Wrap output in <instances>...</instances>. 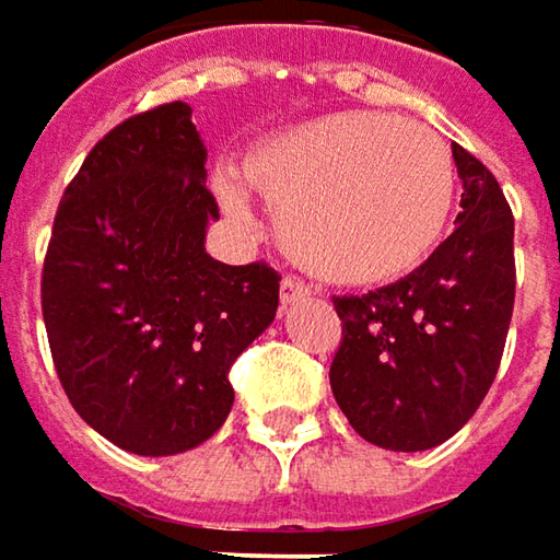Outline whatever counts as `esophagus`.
Instances as JSON below:
<instances>
[{
    "mask_svg": "<svg viewBox=\"0 0 560 560\" xmlns=\"http://www.w3.org/2000/svg\"><path fill=\"white\" fill-rule=\"evenodd\" d=\"M279 298H281V306L301 304V301H306V298H310V288H306L301 279H291V276H284V279H281Z\"/></svg>",
    "mask_w": 560,
    "mask_h": 560,
    "instance_id": "34e87169",
    "label": "esophagus"
}]
</instances>
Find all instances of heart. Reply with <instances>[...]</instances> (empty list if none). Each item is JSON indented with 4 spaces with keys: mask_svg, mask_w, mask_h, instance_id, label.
Masks as SVG:
<instances>
[{
    "mask_svg": "<svg viewBox=\"0 0 560 560\" xmlns=\"http://www.w3.org/2000/svg\"><path fill=\"white\" fill-rule=\"evenodd\" d=\"M241 182L279 215V241L301 269L331 284H382L413 272L445 234L454 162L420 121L348 109L259 140ZM234 219L247 215L232 178L215 184Z\"/></svg>",
    "mask_w": 560,
    "mask_h": 560,
    "instance_id": "1",
    "label": "heart"
}]
</instances>
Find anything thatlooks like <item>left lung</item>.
Masks as SVG:
<instances>
[{
    "label": "left lung",
    "instance_id": "1",
    "mask_svg": "<svg viewBox=\"0 0 560 560\" xmlns=\"http://www.w3.org/2000/svg\"><path fill=\"white\" fill-rule=\"evenodd\" d=\"M464 184L454 232L420 269L370 294L335 298L341 348L331 395L378 448L448 442L499 373L514 313V215L492 172L451 143Z\"/></svg>",
    "mask_w": 560,
    "mask_h": 560
}]
</instances>
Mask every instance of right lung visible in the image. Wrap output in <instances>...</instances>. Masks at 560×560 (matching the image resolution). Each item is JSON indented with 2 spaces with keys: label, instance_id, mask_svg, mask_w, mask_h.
<instances>
[{
  "label": "right lung",
  "instance_id": "obj_1",
  "mask_svg": "<svg viewBox=\"0 0 560 560\" xmlns=\"http://www.w3.org/2000/svg\"><path fill=\"white\" fill-rule=\"evenodd\" d=\"M219 207L187 103L112 128L61 197L43 323L71 407L112 445H203L234 404L232 363L272 326L279 276L207 254Z\"/></svg>",
  "mask_w": 560,
  "mask_h": 560
}]
</instances>
